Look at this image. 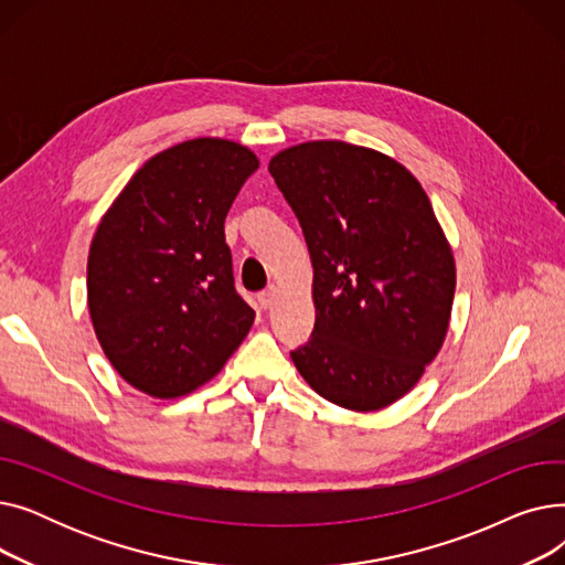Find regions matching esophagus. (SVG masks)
Returning a JSON list of instances; mask_svg holds the SVG:
<instances>
[{"label": "esophagus", "mask_w": 565, "mask_h": 565, "mask_svg": "<svg viewBox=\"0 0 565 565\" xmlns=\"http://www.w3.org/2000/svg\"><path fill=\"white\" fill-rule=\"evenodd\" d=\"M277 288L275 286H270V288H265L260 295H258V302H260V307L263 309H270L275 302H277Z\"/></svg>", "instance_id": "esophagus-1"}]
</instances>
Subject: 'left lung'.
I'll list each match as a JSON object with an SVG mask.
<instances>
[{
	"mask_svg": "<svg viewBox=\"0 0 565 565\" xmlns=\"http://www.w3.org/2000/svg\"><path fill=\"white\" fill-rule=\"evenodd\" d=\"M267 169L313 265L316 324L295 366L345 409L396 403L437 358L456 292L428 194L394 158L337 139L290 146Z\"/></svg>",
	"mask_w": 565,
	"mask_h": 565,
	"instance_id": "obj_1",
	"label": "left lung"
}]
</instances>
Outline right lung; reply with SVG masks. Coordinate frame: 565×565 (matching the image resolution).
<instances>
[{
	"label": "right lung",
	"mask_w": 565,
	"mask_h": 565,
	"mask_svg": "<svg viewBox=\"0 0 565 565\" xmlns=\"http://www.w3.org/2000/svg\"><path fill=\"white\" fill-rule=\"evenodd\" d=\"M258 169L247 146L199 137L148 160L103 215L86 298L107 360L135 390L185 396L247 337L224 220Z\"/></svg>",
	"instance_id": "right-lung-1"
}]
</instances>
